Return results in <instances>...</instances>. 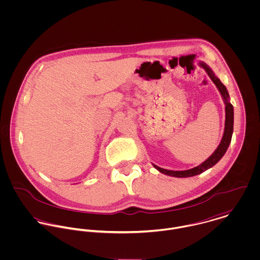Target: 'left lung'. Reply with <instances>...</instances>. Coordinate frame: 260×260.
<instances>
[{"label":"left lung","mask_w":260,"mask_h":260,"mask_svg":"<svg viewBox=\"0 0 260 260\" xmlns=\"http://www.w3.org/2000/svg\"><path fill=\"white\" fill-rule=\"evenodd\" d=\"M198 64L201 68H203L205 70V72L209 76V78L215 84L216 88L218 89V91H219V93L222 97L223 102L225 104V123H224V132H223L222 139H221L218 147L212 153V155H210L204 162H202L198 166L193 167L191 169L180 170V171L179 170H167V169L161 168V167L152 163L154 168L157 169L159 172H161L165 175H168V176H172V177H178V178L192 177V176L201 174L202 172L206 171L207 169L213 167L222 158L223 155L227 151V149L230 145L232 134H233L234 112H233V106L230 103V98H229L228 91H227L226 87L221 83V81L219 80V78L214 74L212 69L206 63L200 61Z\"/></svg>","instance_id":"obj_1"}]
</instances>
